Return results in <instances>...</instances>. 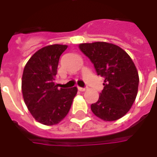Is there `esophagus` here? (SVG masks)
I'll return each instance as SVG.
<instances>
[{"mask_svg": "<svg viewBox=\"0 0 157 157\" xmlns=\"http://www.w3.org/2000/svg\"><path fill=\"white\" fill-rule=\"evenodd\" d=\"M78 90L80 91V92H85L86 88H83V87H80V86H78Z\"/></svg>", "mask_w": 157, "mask_h": 157, "instance_id": "obj_1", "label": "esophagus"}]
</instances>
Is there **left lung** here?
Instances as JSON below:
<instances>
[{
	"mask_svg": "<svg viewBox=\"0 0 157 157\" xmlns=\"http://www.w3.org/2000/svg\"><path fill=\"white\" fill-rule=\"evenodd\" d=\"M80 50L94 65L98 75L104 77L103 90L91 109L104 121H115L131 109L138 93L139 75L135 63L118 45L95 42L80 44Z\"/></svg>",
	"mask_w": 157,
	"mask_h": 157,
	"instance_id": "obj_1",
	"label": "left lung"
}]
</instances>
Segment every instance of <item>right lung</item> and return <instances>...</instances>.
<instances>
[{
	"label": "right lung",
	"instance_id": "right-lung-1",
	"mask_svg": "<svg viewBox=\"0 0 157 157\" xmlns=\"http://www.w3.org/2000/svg\"><path fill=\"white\" fill-rule=\"evenodd\" d=\"M67 45L45 46L27 62L22 78L23 100L30 113L44 125L59 124L67 115L77 88H59L55 83L59 59Z\"/></svg>",
	"mask_w": 157,
	"mask_h": 157
}]
</instances>
